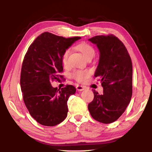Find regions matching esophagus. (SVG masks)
<instances>
[{
	"mask_svg": "<svg viewBox=\"0 0 152 152\" xmlns=\"http://www.w3.org/2000/svg\"><path fill=\"white\" fill-rule=\"evenodd\" d=\"M85 88H86V86H82V85H77L76 86V90L78 91H84V90H85Z\"/></svg>",
	"mask_w": 152,
	"mask_h": 152,
	"instance_id": "esophagus-1",
	"label": "esophagus"
}]
</instances>
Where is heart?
<instances>
[{
	"mask_svg": "<svg viewBox=\"0 0 152 152\" xmlns=\"http://www.w3.org/2000/svg\"><path fill=\"white\" fill-rule=\"evenodd\" d=\"M76 48L80 51L84 57L86 59L91 57H94L95 54V51L94 48L92 47L91 45L88 44L86 43H80L76 46ZM70 53V49H66V50L64 51L62 56H61V60H62V63L64 66H66L68 64V58L69 54ZM90 75V72L88 70H74L72 73L71 76L72 78L76 80V81L79 82H83L84 80L86 79Z\"/></svg>",
	"mask_w": 152,
	"mask_h": 152,
	"instance_id": "b5f03b06",
	"label": "heart"
}]
</instances>
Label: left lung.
<instances>
[{
    "label": "left lung",
    "mask_w": 152,
    "mask_h": 152,
    "mask_svg": "<svg viewBox=\"0 0 152 152\" xmlns=\"http://www.w3.org/2000/svg\"><path fill=\"white\" fill-rule=\"evenodd\" d=\"M100 51L94 73L103 87V94L93 91L94 99L88 109L92 117L102 123L115 121L125 112L132 96V61L127 48L112 34L88 39Z\"/></svg>",
    "instance_id": "8db88e82"
}]
</instances>
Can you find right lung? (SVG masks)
Wrapping results in <instances>:
<instances>
[{
    "label": "right lung",
    "instance_id": "right-lung-1",
    "mask_svg": "<svg viewBox=\"0 0 152 152\" xmlns=\"http://www.w3.org/2000/svg\"><path fill=\"white\" fill-rule=\"evenodd\" d=\"M80 38H65L44 32L28 48L20 72V88L31 116L41 125L55 126L67 117V102L76 88L66 85L58 89L52 87L51 82L62 78L60 74L64 70V51Z\"/></svg>",
    "mask_w": 152,
    "mask_h": 152
}]
</instances>
